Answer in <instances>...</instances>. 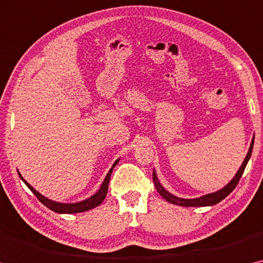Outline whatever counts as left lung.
<instances>
[{"instance_id":"obj_1","label":"left lung","mask_w":263,"mask_h":263,"mask_svg":"<svg viewBox=\"0 0 263 263\" xmlns=\"http://www.w3.org/2000/svg\"><path fill=\"white\" fill-rule=\"evenodd\" d=\"M253 145H254V136H253L252 142H250L247 155H246L243 162H242L241 167L239 168V171H237V173L235 174V176L230 180V182L226 184L223 188L220 189V191L214 192L211 194H205V195H202L200 197H195V199H183V197H177L175 195H173L172 193H169L168 191H165V188L160 183L159 179H157V175H156L155 169H154V172H153V181H154L156 191L159 192L160 195L162 196L165 201L169 202V203H173L176 205H182V207H207V205H214V204L219 203V202L226 199V197H227L229 194L232 193L234 189H235L237 183H239L242 174H243V172H245L246 165H247L250 156H252Z\"/></svg>"}]
</instances>
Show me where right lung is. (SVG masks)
<instances>
[{"instance_id": "obj_1", "label": "right lung", "mask_w": 263, "mask_h": 263, "mask_svg": "<svg viewBox=\"0 0 263 263\" xmlns=\"http://www.w3.org/2000/svg\"><path fill=\"white\" fill-rule=\"evenodd\" d=\"M119 161H120V159L116 160L114 164L111 165V168L109 169L107 176L104 177V180H103L102 184H101L100 189L94 194V195H91L90 197H88V199L83 200V201L74 202V203H62V202H56V201H52L50 199H48V197L43 196L42 194H40L35 188L31 187V185L23 179L21 174H20V172H17V173H18V176L21 177V180L23 181L24 183H26L27 187L29 188L31 192H33V194L36 197H37L39 201L46 205L47 208H49L50 211L55 212V213H59V214H76V213H82V212L90 211V209L98 207V205L102 203V201L106 199V196H107L108 184H109V180H110L112 169H114L115 165L119 163Z\"/></svg>"}]
</instances>
